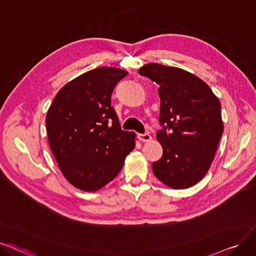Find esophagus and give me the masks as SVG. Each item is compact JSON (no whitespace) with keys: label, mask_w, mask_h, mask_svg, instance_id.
Wrapping results in <instances>:
<instances>
[{"label":"esophagus","mask_w":256,"mask_h":256,"mask_svg":"<svg viewBox=\"0 0 256 256\" xmlns=\"http://www.w3.org/2000/svg\"><path fill=\"white\" fill-rule=\"evenodd\" d=\"M138 140H140V142H149V140H152L151 136L148 134H140L138 136Z\"/></svg>","instance_id":"obj_1"}]
</instances>
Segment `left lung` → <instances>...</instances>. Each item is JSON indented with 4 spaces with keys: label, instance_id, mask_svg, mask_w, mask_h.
Wrapping results in <instances>:
<instances>
[{
    "label": "left lung",
    "instance_id": "8db88e82",
    "mask_svg": "<svg viewBox=\"0 0 256 256\" xmlns=\"http://www.w3.org/2000/svg\"><path fill=\"white\" fill-rule=\"evenodd\" d=\"M138 74L158 84L160 98L156 138L162 156L152 171L173 189H186L206 176L224 132L220 103L210 87L188 71L156 63Z\"/></svg>",
    "mask_w": 256,
    "mask_h": 256
}]
</instances>
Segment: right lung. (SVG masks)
<instances>
[{
    "instance_id": "add662e5",
    "label": "right lung",
    "mask_w": 256,
    "mask_h": 256,
    "mask_svg": "<svg viewBox=\"0 0 256 256\" xmlns=\"http://www.w3.org/2000/svg\"><path fill=\"white\" fill-rule=\"evenodd\" d=\"M128 74L98 67L60 89L46 116L48 142L60 170L71 185L94 192L122 170L136 146L134 132L120 129L111 94Z\"/></svg>"
}]
</instances>
